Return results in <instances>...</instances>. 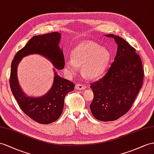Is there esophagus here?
Here are the masks:
<instances>
[{"mask_svg": "<svg viewBox=\"0 0 154 154\" xmlns=\"http://www.w3.org/2000/svg\"><path fill=\"white\" fill-rule=\"evenodd\" d=\"M75 88L77 90H84L86 88V86L82 84H76L75 85Z\"/></svg>", "mask_w": 154, "mask_h": 154, "instance_id": "34e87169", "label": "esophagus"}]
</instances>
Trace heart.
<instances>
[{
	"label": "heart",
	"instance_id": "heart-1",
	"mask_svg": "<svg viewBox=\"0 0 154 154\" xmlns=\"http://www.w3.org/2000/svg\"><path fill=\"white\" fill-rule=\"evenodd\" d=\"M72 58L65 61V69L75 73L81 66V73L88 79H95L103 75L111 60V53L104 47L93 42H83L77 45L72 53Z\"/></svg>",
	"mask_w": 154,
	"mask_h": 154
}]
</instances>
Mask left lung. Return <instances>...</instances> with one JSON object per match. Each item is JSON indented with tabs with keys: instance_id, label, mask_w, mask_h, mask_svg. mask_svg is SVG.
Returning a JSON list of instances; mask_svg holds the SVG:
<instances>
[{
	"instance_id": "obj_1",
	"label": "left lung",
	"mask_w": 154,
	"mask_h": 154,
	"mask_svg": "<svg viewBox=\"0 0 154 154\" xmlns=\"http://www.w3.org/2000/svg\"><path fill=\"white\" fill-rule=\"evenodd\" d=\"M105 36L115 39L117 52L105 76L90 85L94 99L90 107L97 120L109 122L118 119L131 109L142 87L144 71L135 49L120 36Z\"/></svg>"
}]
</instances>
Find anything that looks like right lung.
Wrapping results in <instances>:
<instances>
[{
	"instance_id": "right-lung-1",
	"label": "right lung",
	"mask_w": 154,
	"mask_h": 154,
	"mask_svg": "<svg viewBox=\"0 0 154 154\" xmlns=\"http://www.w3.org/2000/svg\"><path fill=\"white\" fill-rule=\"evenodd\" d=\"M60 37L61 34L57 32L34 36L15 54L11 65L10 85L14 96L22 111L42 124H51L58 119L64 109L65 96L73 91L75 85L59 76L54 69L53 84L49 91L41 97L27 96L19 85L17 66L23 57L38 54L48 59L56 69H63L65 65L64 54L58 45Z\"/></svg>"
}]
</instances>
